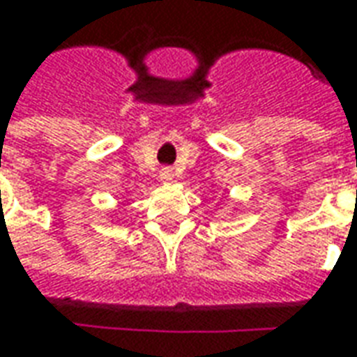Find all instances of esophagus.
<instances>
[{"mask_svg": "<svg viewBox=\"0 0 357 357\" xmlns=\"http://www.w3.org/2000/svg\"><path fill=\"white\" fill-rule=\"evenodd\" d=\"M160 179H162V181H172V179H174V170H172V168H162V170H160Z\"/></svg>", "mask_w": 357, "mask_h": 357, "instance_id": "34e87169", "label": "esophagus"}]
</instances>
